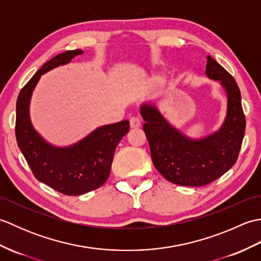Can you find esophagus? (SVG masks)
I'll return each mask as SVG.
<instances>
[{
	"mask_svg": "<svg viewBox=\"0 0 261 261\" xmlns=\"http://www.w3.org/2000/svg\"><path fill=\"white\" fill-rule=\"evenodd\" d=\"M140 125H141L140 119L138 118V116H132V118L130 119V126L132 127V129H138Z\"/></svg>",
	"mask_w": 261,
	"mask_h": 261,
	"instance_id": "esophagus-1",
	"label": "esophagus"
}]
</instances>
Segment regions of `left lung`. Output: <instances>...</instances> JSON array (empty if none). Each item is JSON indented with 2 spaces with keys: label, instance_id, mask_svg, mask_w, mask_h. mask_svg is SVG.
Instances as JSON below:
<instances>
[{
  "label": "left lung",
  "instance_id": "1",
  "mask_svg": "<svg viewBox=\"0 0 261 261\" xmlns=\"http://www.w3.org/2000/svg\"><path fill=\"white\" fill-rule=\"evenodd\" d=\"M205 75L218 81L226 93L225 119L213 134L193 139L170 124L153 103L140 108L154 167L177 185L204 186L218 179L236 164L245 137L246 119L237 82L211 56Z\"/></svg>",
  "mask_w": 261,
  "mask_h": 261
}]
</instances>
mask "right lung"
<instances>
[{
	"label": "right lung",
	"instance_id": "obj_1",
	"mask_svg": "<svg viewBox=\"0 0 261 261\" xmlns=\"http://www.w3.org/2000/svg\"><path fill=\"white\" fill-rule=\"evenodd\" d=\"M82 54L81 49H76L51 58L27 83L16 101V142L33 175L39 181L70 196L96 190L107 181L115 148L130 130L129 121L123 120L96 127L74 145L57 147L47 142L33 127L30 99L40 77Z\"/></svg>",
	"mask_w": 261,
	"mask_h": 261
}]
</instances>
